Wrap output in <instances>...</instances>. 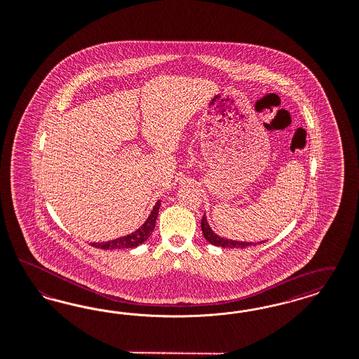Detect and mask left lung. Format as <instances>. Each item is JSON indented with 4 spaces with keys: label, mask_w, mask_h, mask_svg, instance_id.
<instances>
[{
    "label": "left lung",
    "mask_w": 359,
    "mask_h": 359,
    "mask_svg": "<svg viewBox=\"0 0 359 359\" xmlns=\"http://www.w3.org/2000/svg\"><path fill=\"white\" fill-rule=\"evenodd\" d=\"M201 231H203V235L205 237V240L210 243L212 245H216V247L222 248H247L252 247V245H256V243H245V241H235V240H228V238H224L220 236L216 235L208 225V222L205 219V215L203 216L201 219ZM264 243V241H261ZM259 243V244H261Z\"/></svg>",
    "instance_id": "left-lung-1"
}]
</instances>
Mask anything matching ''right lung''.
Instances as JSON below:
<instances>
[{"label":"right lung","instance_id":"add662e5","mask_svg":"<svg viewBox=\"0 0 359 359\" xmlns=\"http://www.w3.org/2000/svg\"><path fill=\"white\" fill-rule=\"evenodd\" d=\"M161 208V201H158L154 207V210H151V215L149 219L146 220V223L143 224L139 229H136L135 232H133L131 235L124 236L115 238L111 241H106V243H93V247L99 248V249H124V248H135L140 244H143L144 241H147L151 233L154 232L155 223H156V217H158V212Z\"/></svg>","mask_w":359,"mask_h":359}]
</instances>
